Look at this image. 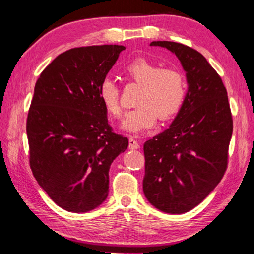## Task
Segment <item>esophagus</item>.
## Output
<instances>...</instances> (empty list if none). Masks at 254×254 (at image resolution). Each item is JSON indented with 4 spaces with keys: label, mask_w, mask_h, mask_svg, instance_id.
Wrapping results in <instances>:
<instances>
[{
    "label": "esophagus",
    "mask_w": 254,
    "mask_h": 254,
    "mask_svg": "<svg viewBox=\"0 0 254 254\" xmlns=\"http://www.w3.org/2000/svg\"><path fill=\"white\" fill-rule=\"evenodd\" d=\"M128 148H130L131 150H136V149L140 148V144L135 139L130 137V139H128Z\"/></svg>",
    "instance_id": "1"
}]
</instances>
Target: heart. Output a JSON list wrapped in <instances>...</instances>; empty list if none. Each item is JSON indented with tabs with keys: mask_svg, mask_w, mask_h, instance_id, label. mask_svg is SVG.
Segmentation results:
<instances>
[{
	"mask_svg": "<svg viewBox=\"0 0 254 254\" xmlns=\"http://www.w3.org/2000/svg\"><path fill=\"white\" fill-rule=\"evenodd\" d=\"M130 79L141 85L135 109L127 111L120 124L122 131L140 134L161 120L173 119L182 109L186 97V84L182 72L175 68H161L158 64L140 58L126 67ZM98 98L112 117H119L120 92L114 81L105 78L98 86Z\"/></svg>",
	"mask_w": 254,
	"mask_h": 254,
	"instance_id": "heart-1",
	"label": "heart"
}]
</instances>
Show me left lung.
Masks as SVG:
<instances>
[{
  "label": "left lung",
  "mask_w": 254,
  "mask_h": 254,
  "mask_svg": "<svg viewBox=\"0 0 254 254\" xmlns=\"http://www.w3.org/2000/svg\"><path fill=\"white\" fill-rule=\"evenodd\" d=\"M177 56L187 92L170 127L144 143L143 192L157 209L183 214L200 204L224 176L233 121L221 77L198 51L152 41Z\"/></svg>",
  "instance_id": "left-lung-1"
}]
</instances>
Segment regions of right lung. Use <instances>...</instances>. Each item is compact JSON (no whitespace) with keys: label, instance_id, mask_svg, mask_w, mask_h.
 Here are the masks:
<instances>
[{"label":"right lung","instance_id":"1","mask_svg":"<svg viewBox=\"0 0 254 254\" xmlns=\"http://www.w3.org/2000/svg\"><path fill=\"white\" fill-rule=\"evenodd\" d=\"M124 46L67 50L46 67L34 86L27 120L30 167L59 207L86 213L109 195L112 162L128 145L115 134L98 98Z\"/></svg>","mask_w":254,"mask_h":254}]
</instances>
